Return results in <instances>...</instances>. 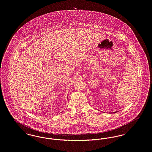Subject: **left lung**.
Listing matches in <instances>:
<instances>
[{
  "instance_id": "left-lung-1",
  "label": "left lung",
  "mask_w": 152,
  "mask_h": 152,
  "mask_svg": "<svg viewBox=\"0 0 152 152\" xmlns=\"http://www.w3.org/2000/svg\"><path fill=\"white\" fill-rule=\"evenodd\" d=\"M116 112H113V113H116Z\"/></svg>"
}]
</instances>
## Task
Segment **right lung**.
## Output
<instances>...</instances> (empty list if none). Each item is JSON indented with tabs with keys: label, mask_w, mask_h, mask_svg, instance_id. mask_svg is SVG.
<instances>
[{
	"label": "right lung",
	"mask_w": 152,
	"mask_h": 152,
	"mask_svg": "<svg viewBox=\"0 0 152 152\" xmlns=\"http://www.w3.org/2000/svg\"><path fill=\"white\" fill-rule=\"evenodd\" d=\"M67 99H68V98H67Z\"/></svg>",
	"instance_id": "right-lung-1"
}]
</instances>
